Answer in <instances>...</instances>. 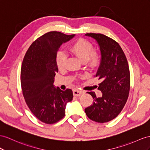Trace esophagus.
Here are the masks:
<instances>
[{"label": "esophagus", "mask_w": 150, "mask_h": 150, "mask_svg": "<svg viewBox=\"0 0 150 150\" xmlns=\"http://www.w3.org/2000/svg\"><path fill=\"white\" fill-rule=\"evenodd\" d=\"M73 93H74V95L75 96H80L82 94H83V91H80L78 89H74L73 91Z\"/></svg>", "instance_id": "esophagus-1"}]
</instances>
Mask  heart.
<instances>
[{
    "label": "heart",
    "instance_id": "heart-1",
    "mask_svg": "<svg viewBox=\"0 0 150 150\" xmlns=\"http://www.w3.org/2000/svg\"><path fill=\"white\" fill-rule=\"evenodd\" d=\"M70 51L76 56L83 63H87V66L91 69L98 68L101 63V58L99 53L94 51V47L90 42L79 38L70 47ZM67 56L63 52L59 51L57 53L56 62L59 69L64 67Z\"/></svg>",
    "mask_w": 150,
    "mask_h": 150
}]
</instances>
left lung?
<instances>
[{
	"mask_svg": "<svg viewBox=\"0 0 150 150\" xmlns=\"http://www.w3.org/2000/svg\"><path fill=\"white\" fill-rule=\"evenodd\" d=\"M97 41L101 59L96 76L101 80L98 89L102 96L88 92L93 98V104L85 109L93 121L105 123L112 120L121 112L129 97L130 76L129 64L122 49L112 38L101 33H86Z\"/></svg>",
	"mask_w": 150,
	"mask_h": 150,
	"instance_id": "8db88e82",
	"label": "left lung"
}]
</instances>
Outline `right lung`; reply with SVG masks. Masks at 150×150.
I'll use <instances>...</instances> for the list:
<instances>
[{"instance_id":"1","label":"right lung","mask_w":150,"mask_h":150,"mask_svg":"<svg viewBox=\"0 0 150 150\" xmlns=\"http://www.w3.org/2000/svg\"><path fill=\"white\" fill-rule=\"evenodd\" d=\"M75 35L50 32L38 37L30 46L22 63L21 85L25 102L41 122L55 124L65 115V107L73 99L70 89L53 85L58 71L56 57L60 46Z\"/></svg>"}]
</instances>
